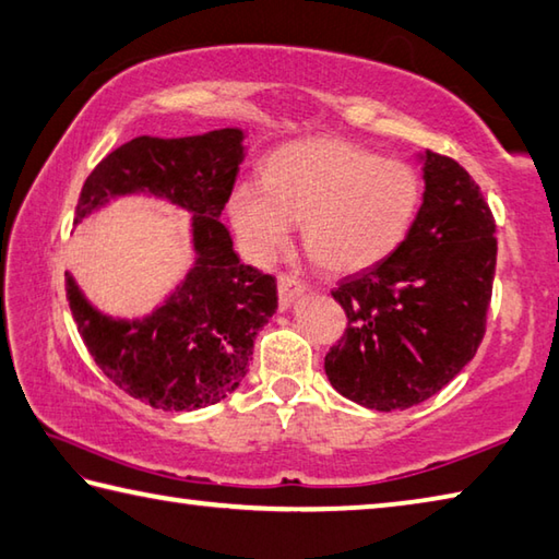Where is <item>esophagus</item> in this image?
<instances>
[{
  "instance_id": "1",
  "label": "esophagus",
  "mask_w": 559,
  "mask_h": 559,
  "mask_svg": "<svg viewBox=\"0 0 559 559\" xmlns=\"http://www.w3.org/2000/svg\"><path fill=\"white\" fill-rule=\"evenodd\" d=\"M306 288L300 286V281H296L293 276H286V273H281L278 276V306L281 310H288L293 302H296Z\"/></svg>"
}]
</instances>
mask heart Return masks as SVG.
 <instances>
[{
    "mask_svg": "<svg viewBox=\"0 0 559 559\" xmlns=\"http://www.w3.org/2000/svg\"><path fill=\"white\" fill-rule=\"evenodd\" d=\"M423 202L418 170L347 139L310 136L273 151L263 182L231 190L229 219L247 253L271 261L302 222V245L332 273H359L393 257Z\"/></svg>",
    "mask_w": 559,
    "mask_h": 559,
    "instance_id": "b5f03b06",
    "label": "heart"
}]
</instances>
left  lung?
<instances>
[{"mask_svg": "<svg viewBox=\"0 0 559 559\" xmlns=\"http://www.w3.org/2000/svg\"><path fill=\"white\" fill-rule=\"evenodd\" d=\"M423 205L399 251L332 298L347 312L324 373L344 399L405 411L444 389L484 340L496 273V222L456 160L425 151Z\"/></svg>", "mask_w": 559, "mask_h": 559, "instance_id": "left-lung-1", "label": "left lung"}]
</instances>
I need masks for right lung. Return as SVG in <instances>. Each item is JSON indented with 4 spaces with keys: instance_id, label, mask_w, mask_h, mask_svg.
<instances>
[{
    "instance_id": "right-lung-1",
    "label": "right lung",
    "mask_w": 559,
    "mask_h": 559,
    "mask_svg": "<svg viewBox=\"0 0 559 559\" xmlns=\"http://www.w3.org/2000/svg\"><path fill=\"white\" fill-rule=\"evenodd\" d=\"M245 129L198 136H136L85 180L75 222L111 200L144 195L190 215L192 266L139 318L99 310L66 271L78 332L105 377L160 411H198L227 399L247 377L259 330L278 310L276 278L245 266L219 215L247 156Z\"/></svg>"
}]
</instances>
